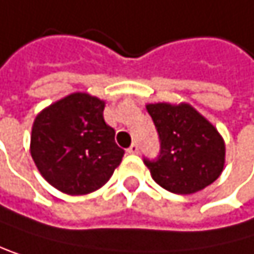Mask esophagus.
Wrapping results in <instances>:
<instances>
[{"label":"esophagus","instance_id":"1","mask_svg":"<svg viewBox=\"0 0 254 254\" xmlns=\"http://www.w3.org/2000/svg\"><path fill=\"white\" fill-rule=\"evenodd\" d=\"M128 154H138V144L137 143H132L131 146H129V149H128Z\"/></svg>","mask_w":254,"mask_h":254}]
</instances>
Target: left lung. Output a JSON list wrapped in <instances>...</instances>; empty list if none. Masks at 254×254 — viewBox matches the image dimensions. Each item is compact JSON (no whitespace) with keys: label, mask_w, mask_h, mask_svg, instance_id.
I'll use <instances>...</instances> for the list:
<instances>
[{"label":"left lung","mask_w":254,"mask_h":254,"mask_svg":"<svg viewBox=\"0 0 254 254\" xmlns=\"http://www.w3.org/2000/svg\"><path fill=\"white\" fill-rule=\"evenodd\" d=\"M146 110L161 141L160 157L144 160L154 181L178 195L210 186L226 164V143L213 123L186 102L148 103Z\"/></svg>","instance_id":"8db88e82"}]
</instances>
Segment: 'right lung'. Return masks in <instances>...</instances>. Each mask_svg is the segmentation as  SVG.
Masks as SVG:
<instances>
[{"label":"right lung","instance_id":"right-lung-1","mask_svg":"<svg viewBox=\"0 0 254 254\" xmlns=\"http://www.w3.org/2000/svg\"><path fill=\"white\" fill-rule=\"evenodd\" d=\"M105 100L71 93L35 119L30 154L47 183L66 195H86L106 184L122 163L123 149L103 119Z\"/></svg>","mask_w":254,"mask_h":254}]
</instances>
